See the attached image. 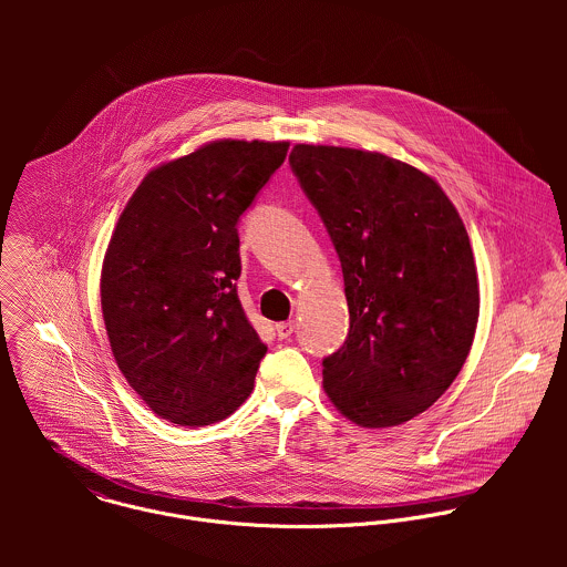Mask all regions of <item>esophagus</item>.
Returning a JSON list of instances; mask_svg holds the SVG:
<instances>
[{
  "label": "esophagus",
  "mask_w": 567,
  "mask_h": 567,
  "mask_svg": "<svg viewBox=\"0 0 567 567\" xmlns=\"http://www.w3.org/2000/svg\"><path fill=\"white\" fill-rule=\"evenodd\" d=\"M295 321H284V323L275 324V329H277V336L279 338H288V336H292V331H295Z\"/></svg>",
  "instance_id": "34e87169"
}]
</instances>
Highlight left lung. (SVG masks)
<instances>
[{"instance_id": "1", "label": "left lung", "mask_w": 567, "mask_h": 567, "mask_svg": "<svg viewBox=\"0 0 567 567\" xmlns=\"http://www.w3.org/2000/svg\"><path fill=\"white\" fill-rule=\"evenodd\" d=\"M290 167L338 252L349 306L324 393L362 427L410 421L450 389L474 342L465 225L432 176L382 153L297 144Z\"/></svg>"}]
</instances>
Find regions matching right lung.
Segmentation results:
<instances>
[{"label":"right lung","instance_id":"1","mask_svg":"<svg viewBox=\"0 0 567 567\" xmlns=\"http://www.w3.org/2000/svg\"><path fill=\"white\" fill-rule=\"evenodd\" d=\"M288 142H212L151 169L124 207L100 279L120 371L148 408L209 425L252 391L266 344L238 299V223Z\"/></svg>","mask_w":567,"mask_h":567}]
</instances>
